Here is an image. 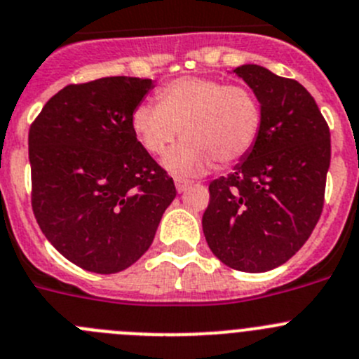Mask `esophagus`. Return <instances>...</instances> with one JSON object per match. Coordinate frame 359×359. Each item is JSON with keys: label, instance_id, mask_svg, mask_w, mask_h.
Listing matches in <instances>:
<instances>
[{"label": "esophagus", "instance_id": "1", "mask_svg": "<svg viewBox=\"0 0 359 359\" xmlns=\"http://www.w3.org/2000/svg\"><path fill=\"white\" fill-rule=\"evenodd\" d=\"M189 186H191V180L182 179V177H177V179H175V187H177V191H179V193L186 191Z\"/></svg>", "mask_w": 359, "mask_h": 359}]
</instances>
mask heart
Wrapping results in <instances>:
<instances>
[{
	"label": "heart",
	"instance_id": "heart-1",
	"mask_svg": "<svg viewBox=\"0 0 359 359\" xmlns=\"http://www.w3.org/2000/svg\"><path fill=\"white\" fill-rule=\"evenodd\" d=\"M157 104L142 102L130 127L147 152L161 156L180 136L182 142L164 157L166 168L195 175L217 161L230 166L259 143L264 109L253 90L212 78L187 76L161 86Z\"/></svg>",
	"mask_w": 359,
	"mask_h": 359
}]
</instances>
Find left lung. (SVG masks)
Wrapping results in <instances>:
<instances>
[{"instance_id":"left-lung-1","label":"left lung","mask_w":359,"mask_h":359,"mask_svg":"<svg viewBox=\"0 0 359 359\" xmlns=\"http://www.w3.org/2000/svg\"><path fill=\"white\" fill-rule=\"evenodd\" d=\"M233 72L260 99L262 134L229 177L209 184L202 226L210 251L225 266L264 273L296 255L323 214L330 127L296 79L259 65Z\"/></svg>"}]
</instances>
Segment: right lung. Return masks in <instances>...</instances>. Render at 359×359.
Returning <instances> with one entry per match:
<instances>
[{"mask_svg": "<svg viewBox=\"0 0 359 359\" xmlns=\"http://www.w3.org/2000/svg\"><path fill=\"white\" fill-rule=\"evenodd\" d=\"M152 79L72 83L29 126L32 209L43 236L85 271L113 274L152 244L173 179L138 142L130 115Z\"/></svg>", "mask_w": 359, "mask_h": 359, "instance_id": "right-lung-1", "label": "right lung"}]
</instances>
